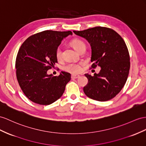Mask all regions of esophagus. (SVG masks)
I'll return each instance as SVG.
<instances>
[{"mask_svg": "<svg viewBox=\"0 0 146 146\" xmlns=\"http://www.w3.org/2000/svg\"><path fill=\"white\" fill-rule=\"evenodd\" d=\"M80 75H78V74H72V78L73 79H76V78H80Z\"/></svg>", "mask_w": 146, "mask_h": 146, "instance_id": "obj_1", "label": "esophagus"}]
</instances>
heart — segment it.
Here are the masks:
<instances>
[{
    "label": "heart",
    "mask_w": 146,
    "mask_h": 146,
    "mask_svg": "<svg viewBox=\"0 0 146 146\" xmlns=\"http://www.w3.org/2000/svg\"><path fill=\"white\" fill-rule=\"evenodd\" d=\"M71 44L72 46L74 47V49L76 51L79 52L81 49L83 48H85L86 46L84 43L79 39H74L72 42H71ZM55 57L57 58V60H60L62 58V50L60 47H58L56 50L55 52ZM83 65V63H70L68 64L65 65L63 66V70L66 72H68L70 73H78L81 72V66Z\"/></svg>",
    "instance_id": "obj_1"
}]
</instances>
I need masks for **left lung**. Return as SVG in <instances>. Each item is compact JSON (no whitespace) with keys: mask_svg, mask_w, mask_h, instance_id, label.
<instances>
[{"mask_svg":"<svg viewBox=\"0 0 146 146\" xmlns=\"http://www.w3.org/2000/svg\"><path fill=\"white\" fill-rule=\"evenodd\" d=\"M73 32L90 44L92 68H101L93 76L84 74L88 80L83 88L84 94L101 102L115 98L125 86L130 68L129 52L124 40L117 32L106 27Z\"/></svg>","mask_w":146,"mask_h":146,"instance_id":"8db88e82","label":"left lung"}]
</instances>
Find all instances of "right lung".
<instances>
[{"instance_id":"1","label":"right lung","mask_w":146,"mask_h":146,"mask_svg":"<svg viewBox=\"0 0 146 146\" xmlns=\"http://www.w3.org/2000/svg\"><path fill=\"white\" fill-rule=\"evenodd\" d=\"M72 31H44L33 35L22 44L16 58L17 78L23 93L32 102L50 105L60 98L71 80L69 73L48 74L57 63L56 50Z\"/></svg>"}]
</instances>
